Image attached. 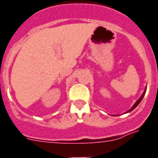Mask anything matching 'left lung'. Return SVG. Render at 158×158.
<instances>
[{
  "mask_svg": "<svg viewBox=\"0 0 158 158\" xmlns=\"http://www.w3.org/2000/svg\"><path fill=\"white\" fill-rule=\"evenodd\" d=\"M145 92H146V88H145V91H144V93H143V94H142V95L141 96V98H140L139 99L137 100V102H136V103L134 104V105H133V107H132L131 109H130V110H129V111H127V112H126V113H129V112H131L132 110H134V109H135V108L137 107V106H138V105H139V103H140V102H141V100H142V98H144V96H145Z\"/></svg>",
  "mask_w": 158,
  "mask_h": 158,
  "instance_id": "left-lung-1",
  "label": "left lung"
}]
</instances>
